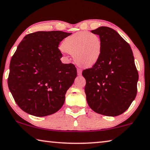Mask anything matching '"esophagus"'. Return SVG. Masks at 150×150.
I'll return each mask as SVG.
<instances>
[{
  "label": "esophagus",
  "mask_w": 150,
  "mask_h": 150,
  "mask_svg": "<svg viewBox=\"0 0 150 150\" xmlns=\"http://www.w3.org/2000/svg\"><path fill=\"white\" fill-rule=\"evenodd\" d=\"M82 74V70L81 69L78 68L77 69V75H81Z\"/></svg>",
  "instance_id": "34e87169"
}]
</instances>
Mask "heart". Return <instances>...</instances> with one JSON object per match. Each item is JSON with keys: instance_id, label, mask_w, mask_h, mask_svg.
<instances>
[{"instance_id": "obj_1", "label": "heart", "mask_w": 150, "mask_h": 150, "mask_svg": "<svg viewBox=\"0 0 150 150\" xmlns=\"http://www.w3.org/2000/svg\"><path fill=\"white\" fill-rule=\"evenodd\" d=\"M61 49L73 55L78 65L89 68L97 63L100 58L102 42L97 35L81 31L66 37L61 44Z\"/></svg>"}]
</instances>
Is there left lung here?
Segmentation results:
<instances>
[{"label":"left lung","instance_id":"8db88e82","mask_svg":"<svg viewBox=\"0 0 150 150\" xmlns=\"http://www.w3.org/2000/svg\"><path fill=\"white\" fill-rule=\"evenodd\" d=\"M102 42L99 61L83 70L85 92L95 112L117 116L129 108L137 95L138 72L131 47L115 30L101 27L91 30Z\"/></svg>","mask_w":150,"mask_h":150}]
</instances>
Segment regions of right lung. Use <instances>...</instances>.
I'll use <instances>...</instances> for the list:
<instances>
[{
  "instance_id": "obj_1",
  "label": "right lung",
  "mask_w": 150,
  "mask_h": 150,
  "mask_svg": "<svg viewBox=\"0 0 150 150\" xmlns=\"http://www.w3.org/2000/svg\"><path fill=\"white\" fill-rule=\"evenodd\" d=\"M71 33L38 31L23 38L10 63L9 90L18 107L37 117L53 114L63 106L77 77L72 63L63 64L58 47Z\"/></svg>"
}]
</instances>
